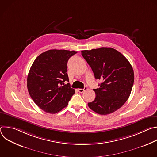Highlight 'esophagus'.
Listing matches in <instances>:
<instances>
[{
  "label": "esophagus",
  "instance_id": "1",
  "mask_svg": "<svg viewBox=\"0 0 157 157\" xmlns=\"http://www.w3.org/2000/svg\"><path fill=\"white\" fill-rule=\"evenodd\" d=\"M87 87L86 86H85L83 89H78V91L80 93H82L84 91H85L86 90H87Z\"/></svg>",
  "mask_w": 157,
  "mask_h": 157
}]
</instances>
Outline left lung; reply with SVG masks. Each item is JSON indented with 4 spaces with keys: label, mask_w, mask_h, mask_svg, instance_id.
<instances>
[{
    "label": "left lung",
    "mask_w": 157,
    "mask_h": 157,
    "mask_svg": "<svg viewBox=\"0 0 157 157\" xmlns=\"http://www.w3.org/2000/svg\"><path fill=\"white\" fill-rule=\"evenodd\" d=\"M96 79L102 82L94 89L95 99L89 107L101 115L114 113L128 99L134 81L132 67L127 59L113 48L81 51Z\"/></svg>",
    "instance_id": "8db88e82"
}]
</instances>
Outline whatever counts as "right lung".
<instances>
[{"label": "right lung", "instance_id": "right-lung-1", "mask_svg": "<svg viewBox=\"0 0 157 157\" xmlns=\"http://www.w3.org/2000/svg\"><path fill=\"white\" fill-rule=\"evenodd\" d=\"M77 52L50 50L33 61L27 77V88L34 102L47 113L55 114L68 104L75 91L71 88L67 63Z\"/></svg>", "mask_w": 157, "mask_h": 157}]
</instances>
